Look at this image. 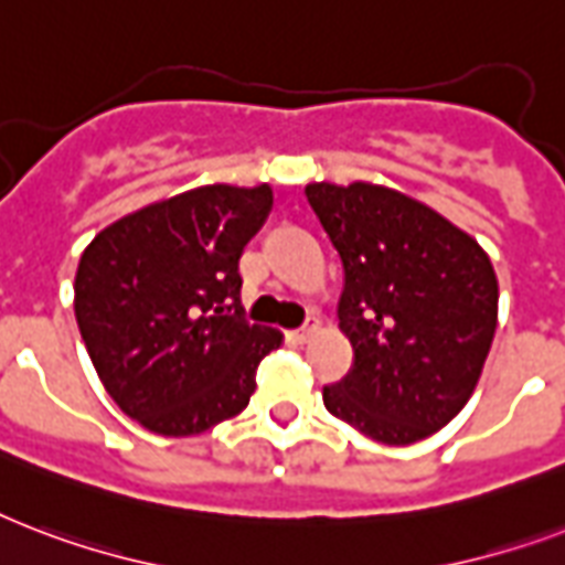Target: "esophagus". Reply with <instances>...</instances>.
<instances>
[{"label":"esophagus","mask_w":565,"mask_h":565,"mask_svg":"<svg viewBox=\"0 0 565 565\" xmlns=\"http://www.w3.org/2000/svg\"><path fill=\"white\" fill-rule=\"evenodd\" d=\"M315 332H318V321H315V318H312V321L306 323V327H300V330H295V332H291V342H297V344H306V342H309V339H312Z\"/></svg>","instance_id":"1"}]
</instances>
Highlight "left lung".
<instances>
[{
	"label": "left lung",
	"mask_w": 565,
	"mask_h": 565,
	"mask_svg": "<svg viewBox=\"0 0 565 565\" xmlns=\"http://www.w3.org/2000/svg\"><path fill=\"white\" fill-rule=\"evenodd\" d=\"M306 200L344 265L351 374L323 406L383 445H413L469 404L498 327L487 250L430 205L371 182H312Z\"/></svg>",
	"instance_id": "left-lung-1"
}]
</instances>
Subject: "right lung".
Returning a JSON list of instances; mask_svg holds the SVG:
<instances>
[{
    "instance_id": "obj_1",
    "label": "right lung",
    "mask_w": 565,
    "mask_h": 565,
    "mask_svg": "<svg viewBox=\"0 0 565 565\" xmlns=\"http://www.w3.org/2000/svg\"><path fill=\"white\" fill-rule=\"evenodd\" d=\"M270 185H203L105 226L76 270V321L96 374L129 418L182 439L250 404L282 332L242 309L244 244Z\"/></svg>"
}]
</instances>
